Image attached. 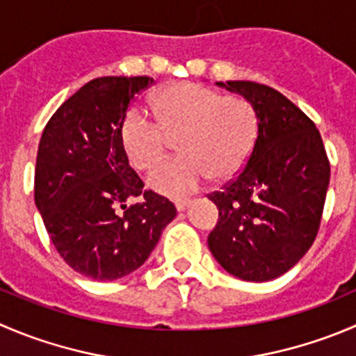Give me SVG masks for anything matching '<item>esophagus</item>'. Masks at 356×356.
I'll return each mask as SVG.
<instances>
[{
	"mask_svg": "<svg viewBox=\"0 0 356 356\" xmlns=\"http://www.w3.org/2000/svg\"><path fill=\"white\" fill-rule=\"evenodd\" d=\"M189 203H191V200H188V198H184V200H174V205H175V209L179 210V212H181V210H184L186 207L189 205Z\"/></svg>",
	"mask_w": 356,
	"mask_h": 356,
	"instance_id": "esophagus-1",
	"label": "esophagus"
}]
</instances>
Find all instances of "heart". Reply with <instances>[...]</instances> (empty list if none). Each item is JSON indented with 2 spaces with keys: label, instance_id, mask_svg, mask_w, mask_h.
<instances>
[{
  "label": "heart",
  "instance_id": "heart-1",
  "mask_svg": "<svg viewBox=\"0 0 356 356\" xmlns=\"http://www.w3.org/2000/svg\"><path fill=\"white\" fill-rule=\"evenodd\" d=\"M156 123L130 109L120 123V143L137 170L156 167L177 137L179 156L149 175L158 193L182 196L207 179L220 182L245 168L259 137L255 106L243 95H224L210 86L179 81L165 86L151 101Z\"/></svg>",
  "mask_w": 356,
  "mask_h": 356
}]
</instances>
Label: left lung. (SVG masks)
<instances>
[{
  "instance_id": "obj_1",
  "label": "left lung",
  "mask_w": 356,
  "mask_h": 356,
  "mask_svg": "<svg viewBox=\"0 0 356 356\" xmlns=\"http://www.w3.org/2000/svg\"><path fill=\"white\" fill-rule=\"evenodd\" d=\"M257 109L259 137L243 170L209 198L219 220L207 243L220 266L247 282L287 273L320 229L330 163L315 123L285 95L255 81L219 83Z\"/></svg>"
}]
</instances>
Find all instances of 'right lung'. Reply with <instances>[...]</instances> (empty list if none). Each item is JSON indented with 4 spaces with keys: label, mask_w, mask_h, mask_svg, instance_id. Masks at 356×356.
Here are the masks:
<instances>
[{
    "label": "right lung",
    "mask_w": 356,
    "mask_h": 356,
    "mask_svg": "<svg viewBox=\"0 0 356 356\" xmlns=\"http://www.w3.org/2000/svg\"><path fill=\"white\" fill-rule=\"evenodd\" d=\"M149 76H104L83 85L48 120L38 146L34 202L55 250L83 277L108 282L149 257L174 203L144 189L120 143L130 104ZM140 197L134 206L126 202Z\"/></svg>",
    "instance_id": "right-lung-1"
}]
</instances>
